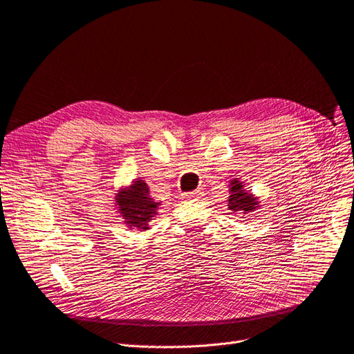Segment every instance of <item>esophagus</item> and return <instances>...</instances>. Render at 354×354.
Instances as JSON below:
<instances>
[{
  "mask_svg": "<svg viewBox=\"0 0 354 354\" xmlns=\"http://www.w3.org/2000/svg\"><path fill=\"white\" fill-rule=\"evenodd\" d=\"M201 194H203L201 189H195V191L185 192V194H182V195H184V198H200Z\"/></svg>",
  "mask_w": 354,
  "mask_h": 354,
  "instance_id": "esophagus-1",
  "label": "esophagus"
}]
</instances>
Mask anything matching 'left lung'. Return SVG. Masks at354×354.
<instances>
[{
    "label": "left lung",
    "mask_w": 354,
    "mask_h": 354,
    "mask_svg": "<svg viewBox=\"0 0 354 354\" xmlns=\"http://www.w3.org/2000/svg\"><path fill=\"white\" fill-rule=\"evenodd\" d=\"M230 197H229V210L233 213H251L257 210V207L259 203L257 201V197H254L252 194L246 192L243 189L242 182L238 179L230 180Z\"/></svg>",
    "instance_id": "1"
}]
</instances>
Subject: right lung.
<instances>
[{
    "mask_svg": "<svg viewBox=\"0 0 354 354\" xmlns=\"http://www.w3.org/2000/svg\"><path fill=\"white\" fill-rule=\"evenodd\" d=\"M116 210L129 229L147 230L149 223L157 214L160 203L151 198L149 185L141 178L136 179L128 188L116 194Z\"/></svg>",
    "mask_w": 354,
    "mask_h": 354,
    "instance_id": "add662e5",
    "label": "right lung"
}]
</instances>
